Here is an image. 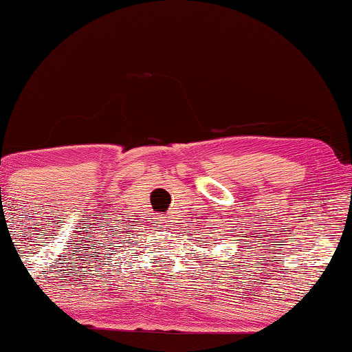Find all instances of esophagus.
<instances>
[{
    "mask_svg": "<svg viewBox=\"0 0 352 352\" xmlns=\"http://www.w3.org/2000/svg\"><path fill=\"white\" fill-rule=\"evenodd\" d=\"M157 221H160V223H161V226H168V221H166L164 218H160Z\"/></svg>",
    "mask_w": 352,
    "mask_h": 352,
    "instance_id": "1",
    "label": "esophagus"
}]
</instances>
